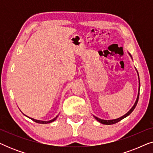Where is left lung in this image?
Here are the masks:
<instances>
[{"mask_svg":"<svg viewBox=\"0 0 153 153\" xmlns=\"http://www.w3.org/2000/svg\"><path fill=\"white\" fill-rule=\"evenodd\" d=\"M129 53V55L130 56V57H131V58H132V57H131V54L129 53ZM137 74H138V76H139V73H138V72H137ZM139 91H140V80H139V91H138V95H137V100H136L135 103H134V105H133L132 107L131 108V109L129 110V111L127 113V114H125L124 115V116H121L120 118H116V119H113V120H104V119L99 118H97V117H96V116H93V117L96 119V120H97L98 121V122L100 123H102V124H104V125H113V124H115V123L119 122V121H120L121 120H123V118H126L127 116H128L133 111L134 109V108H135L136 106H137V104L138 100H139Z\"/></svg>","mask_w":153,"mask_h":153,"instance_id":"left-lung-1","label":"left lung"}]
</instances>
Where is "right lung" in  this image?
<instances>
[{"label": "right lung", "mask_w": 153, "mask_h": 153, "mask_svg": "<svg viewBox=\"0 0 153 153\" xmlns=\"http://www.w3.org/2000/svg\"><path fill=\"white\" fill-rule=\"evenodd\" d=\"M24 115H25V114H24ZM25 116H26V115H25ZM26 117H28V118H30L31 120H33V121H34V122H35V123H39V124H47V123H52V122H53V121H55L56 119H57V118L58 117V116H57L56 117V118H54L53 119H52V120H48V121H44V120H36V119H34V118H30V117H28V116H26Z\"/></svg>", "instance_id": "obj_1"}]
</instances>
